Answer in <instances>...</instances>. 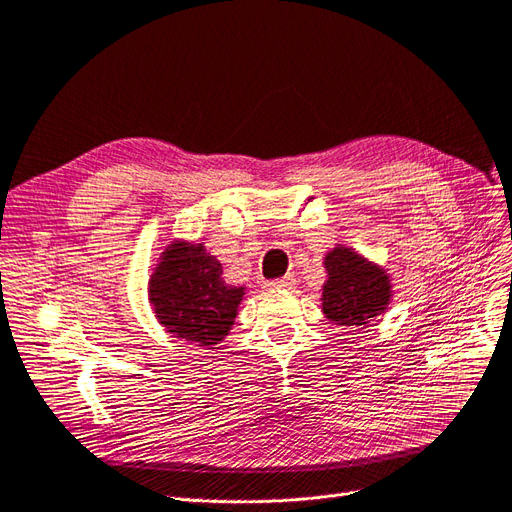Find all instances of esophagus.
<instances>
[{"label": "esophagus", "instance_id": "obj_1", "mask_svg": "<svg viewBox=\"0 0 512 512\" xmlns=\"http://www.w3.org/2000/svg\"><path fill=\"white\" fill-rule=\"evenodd\" d=\"M295 285V278L289 274V276H282L278 280H270L266 282L268 289H291Z\"/></svg>", "mask_w": 512, "mask_h": 512}]
</instances>
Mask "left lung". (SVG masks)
<instances>
[{
  "instance_id": "obj_1",
  "label": "left lung",
  "mask_w": 512,
  "mask_h": 512,
  "mask_svg": "<svg viewBox=\"0 0 512 512\" xmlns=\"http://www.w3.org/2000/svg\"><path fill=\"white\" fill-rule=\"evenodd\" d=\"M327 282L323 285V314L335 325L367 327L369 320L386 312L392 285L377 263L354 249L337 244L325 255Z\"/></svg>"
}]
</instances>
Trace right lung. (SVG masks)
Listing matches in <instances>:
<instances>
[{
    "mask_svg": "<svg viewBox=\"0 0 512 512\" xmlns=\"http://www.w3.org/2000/svg\"><path fill=\"white\" fill-rule=\"evenodd\" d=\"M204 244L175 240L149 278V304L158 323L179 339L211 348L230 333L244 287L227 285Z\"/></svg>",
    "mask_w": 512,
    "mask_h": 512,
    "instance_id": "1",
    "label": "right lung"
}]
</instances>
